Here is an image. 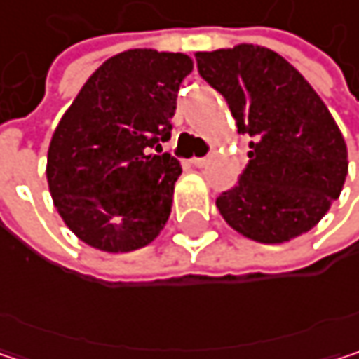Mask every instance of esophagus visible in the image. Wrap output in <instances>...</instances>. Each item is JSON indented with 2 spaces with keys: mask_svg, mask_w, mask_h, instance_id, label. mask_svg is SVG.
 <instances>
[{
  "mask_svg": "<svg viewBox=\"0 0 359 359\" xmlns=\"http://www.w3.org/2000/svg\"><path fill=\"white\" fill-rule=\"evenodd\" d=\"M191 164H193V166H197V168H203V166H208V164H210V158H193V160H191Z\"/></svg>",
  "mask_w": 359,
  "mask_h": 359,
  "instance_id": "1",
  "label": "esophagus"
}]
</instances>
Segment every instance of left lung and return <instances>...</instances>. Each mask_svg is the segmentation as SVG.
<instances>
[{"instance_id":"1","label":"left lung","mask_w":359,"mask_h":359,"mask_svg":"<svg viewBox=\"0 0 359 359\" xmlns=\"http://www.w3.org/2000/svg\"><path fill=\"white\" fill-rule=\"evenodd\" d=\"M197 70L250 135V164L216 205L243 237L291 241L314 229L341 195L347 145L312 85L259 45L197 51Z\"/></svg>"}]
</instances>
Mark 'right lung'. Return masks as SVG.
<instances>
[{
	"instance_id": "obj_1",
	"label": "right lung",
	"mask_w": 359,
	"mask_h": 359,
	"mask_svg": "<svg viewBox=\"0 0 359 359\" xmlns=\"http://www.w3.org/2000/svg\"><path fill=\"white\" fill-rule=\"evenodd\" d=\"M191 70L184 53L122 51L89 76L62 116L47 151V182L62 220L87 245L139 250L168 222L182 170L162 143Z\"/></svg>"
}]
</instances>
